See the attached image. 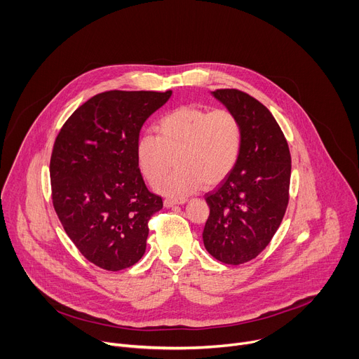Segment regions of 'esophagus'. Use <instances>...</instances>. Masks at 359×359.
Instances as JSON below:
<instances>
[{
	"instance_id": "1",
	"label": "esophagus",
	"mask_w": 359,
	"mask_h": 359,
	"mask_svg": "<svg viewBox=\"0 0 359 359\" xmlns=\"http://www.w3.org/2000/svg\"><path fill=\"white\" fill-rule=\"evenodd\" d=\"M187 201V198L186 197H170V198H165V201H163V204H165V208H173V206H176V204H184Z\"/></svg>"
}]
</instances>
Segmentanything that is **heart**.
<instances>
[{
	"label": "heart",
	"mask_w": 359,
	"mask_h": 359,
	"mask_svg": "<svg viewBox=\"0 0 359 359\" xmlns=\"http://www.w3.org/2000/svg\"><path fill=\"white\" fill-rule=\"evenodd\" d=\"M158 133H142L136 142V162L143 177L156 184L173 168L179 169L163 179L158 191L166 196H186L203 183L216 186L236 168L243 129L229 109L208 111L180 107L165 115Z\"/></svg>",
	"instance_id": "1"
}]
</instances>
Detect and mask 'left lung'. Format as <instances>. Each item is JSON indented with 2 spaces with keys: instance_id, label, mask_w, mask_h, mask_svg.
Wrapping results in <instances>:
<instances>
[{
  "instance_id": "1",
  "label": "left lung",
  "mask_w": 359,
  "mask_h": 359,
  "mask_svg": "<svg viewBox=\"0 0 359 359\" xmlns=\"http://www.w3.org/2000/svg\"><path fill=\"white\" fill-rule=\"evenodd\" d=\"M212 95L238 118L243 144L233 172L204 194L210 215L203 243L216 260L238 266L257 257L283 222L291 156L283 130L262 102L238 89Z\"/></svg>"
}]
</instances>
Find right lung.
I'll return each mask as SVG.
<instances>
[{"instance_id":"right-lung-1","label":"right lung","mask_w":359,"mask_h":359,"mask_svg":"<svg viewBox=\"0 0 359 359\" xmlns=\"http://www.w3.org/2000/svg\"><path fill=\"white\" fill-rule=\"evenodd\" d=\"M172 90H108L92 96L61 128L50 155L53 203L68 237L95 266L119 271L146 250L149 220L163 208L136 162L146 119Z\"/></svg>"}]
</instances>
